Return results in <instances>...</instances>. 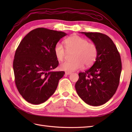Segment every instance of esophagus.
I'll list each match as a JSON object with an SVG mask.
<instances>
[{"mask_svg": "<svg viewBox=\"0 0 132 132\" xmlns=\"http://www.w3.org/2000/svg\"><path fill=\"white\" fill-rule=\"evenodd\" d=\"M71 74V72H69V71H66L65 72V74L66 75H70V74Z\"/></svg>", "mask_w": 132, "mask_h": 132, "instance_id": "obj_1", "label": "esophagus"}]
</instances>
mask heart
<instances>
[{"label":"heart","mask_w":132,"mask_h":132,"mask_svg":"<svg viewBox=\"0 0 132 132\" xmlns=\"http://www.w3.org/2000/svg\"><path fill=\"white\" fill-rule=\"evenodd\" d=\"M66 50L74 51L73 61H65L61 63L60 69L63 71L72 72L82 69L84 65L90 66L96 61L98 54L97 46L94 43H88L87 39L78 35H73L64 40ZM54 53L59 61H62L66 54L63 45L57 43L54 47Z\"/></svg>","instance_id":"heart-1"}]
</instances>
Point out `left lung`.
<instances>
[{
    "label": "left lung",
    "mask_w": 132,
    "mask_h": 132,
    "mask_svg": "<svg viewBox=\"0 0 132 132\" xmlns=\"http://www.w3.org/2000/svg\"><path fill=\"white\" fill-rule=\"evenodd\" d=\"M93 41L98 49L93 65L79 73L75 83L78 95L88 105L99 106L106 103L115 94L119 85L122 64L113 41L99 32H81Z\"/></svg>",
    "instance_id": "8db88e82"
}]
</instances>
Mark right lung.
Masks as SVG:
<instances>
[{"label":"right lung","instance_id":"add662e5","mask_svg":"<svg viewBox=\"0 0 132 132\" xmlns=\"http://www.w3.org/2000/svg\"><path fill=\"white\" fill-rule=\"evenodd\" d=\"M66 35L44 28L31 30L17 48L13 62L15 82L19 93L33 104L49 99L57 88L64 71H52L58 66L54 47Z\"/></svg>","mask_w":132,"mask_h":132}]
</instances>
